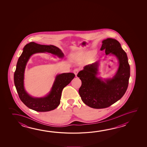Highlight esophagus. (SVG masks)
I'll list each match as a JSON object with an SVG mask.
<instances>
[{
    "label": "esophagus",
    "mask_w": 147,
    "mask_h": 147,
    "mask_svg": "<svg viewBox=\"0 0 147 147\" xmlns=\"http://www.w3.org/2000/svg\"><path fill=\"white\" fill-rule=\"evenodd\" d=\"M78 71H79V70L78 69H74V71H73V72L74 73L75 75V76H76V77H77V75L78 74Z\"/></svg>",
    "instance_id": "esophagus-1"
}]
</instances>
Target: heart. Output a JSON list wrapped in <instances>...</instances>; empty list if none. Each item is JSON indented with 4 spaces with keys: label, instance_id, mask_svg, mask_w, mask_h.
<instances>
[{
    "label": "heart",
    "instance_id": "b5f03b06",
    "mask_svg": "<svg viewBox=\"0 0 147 147\" xmlns=\"http://www.w3.org/2000/svg\"><path fill=\"white\" fill-rule=\"evenodd\" d=\"M95 51H90V52H88V53H87L88 54H94V53H95ZM77 56L76 55H74L73 56V57H77Z\"/></svg>",
    "mask_w": 147,
    "mask_h": 147
}]
</instances>
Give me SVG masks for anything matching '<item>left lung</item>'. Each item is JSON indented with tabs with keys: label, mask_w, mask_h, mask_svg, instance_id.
<instances>
[{
	"label": "left lung",
	"mask_w": 147,
	"mask_h": 147,
	"mask_svg": "<svg viewBox=\"0 0 147 147\" xmlns=\"http://www.w3.org/2000/svg\"><path fill=\"white\" fill-rule=\"evenodd\" d=\"M102 43L100 50H105L107 55H112L118 60L115 74L112 78L97 77L98 61L86 65L77 74L82 82L78 91L82 100L94 109L106 108L119 100L127 90L130 76L127 55L120 43L110 38L102 40Z\"/></svg>",
	"instance_id": "8db88e82"
}]
</instances>
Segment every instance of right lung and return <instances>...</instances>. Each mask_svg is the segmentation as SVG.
<instances>
[{"instance_id": "1", "label": "right lung", "mask_w": 147, "mask_h": 147, "mask_svg": "<svg viewBox=\"0 0 147 147\" xmlns=\"http://www.w3.org/2000/svg\"><path fill=\"white\" fill-rule=\"evenodd\" d=\"M48 53L54 56L62 58L64 54L57 47L42 45L34 42L24 46L17 61L14 75V84L20 100L29 108L37 112H47L54 110L60 102L63 89L70 84L75 75L72 73L56 75L50 91L45 96L34 97L29 95L24 86V71L27 63L32 55L36 53Z\"/></svg>"}]
</instances>
